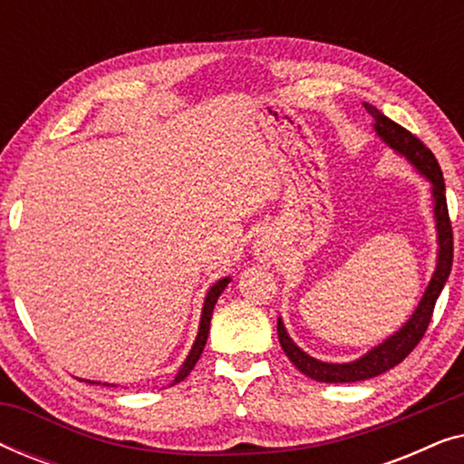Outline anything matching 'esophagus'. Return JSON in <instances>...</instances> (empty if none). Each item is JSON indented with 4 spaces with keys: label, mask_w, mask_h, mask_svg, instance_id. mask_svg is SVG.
Returning a JSON list of instances; mask_svg holds the SVG:
<instances>
[{
    "label": "esophagus",
    "mask_w": 464,
    "mask_h": 464,
    "mask_svg": "<svg viewBox=\"0 0 464 464\" xmlns=\"http://www.w3.org/2000/svg\"><path fill=\"white\" fill-rule=\"evenodd\" d=\"M257 256H259V259H268L270 257V245L268 243H259Z\"/></svg>",
    "instance_id": "1"
}]
</instances>
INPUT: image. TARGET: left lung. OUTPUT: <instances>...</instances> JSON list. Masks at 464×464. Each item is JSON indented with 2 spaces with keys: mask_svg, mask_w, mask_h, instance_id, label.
<instances>
[{
  "mask_svg": "<svg viewBox=\"0 0 464 464\" xmlns=\"http://www.w3.org/2000/svg\"><path fill=\"white\" fill-rule=\"evenodd\" d=\"M365 110L372 113L376 120L373 129L391 145L392 150L403 154L427 179L433 183V200H435V219H437V238H440V257H437V270L433 278H430L427 291H424L420 304H418L416 313L411 319L399 329L395 335L384 340L382 344L372 348L363 357L353 361V363H323V361L310 357L294 344L285 332L283 321L278 319V342H281L285 354H287L291 363H294L302 373L308 378L316 380V382H359V380H367L380 373L389 372L391 367L401 363L414 348L420 344V340L427 334L430 316H433L435 302L440 297L443 285H446L450 270H452V257H454V234H452V221L448 215V202H446V183H443V173L440 169V162L433 156L427 145H424L416 135H411L408 129L392 122L386 118L382 111L370 103H363Z\"/></svg>",
  "mask_w": 464,
  "mask_h": 464,
  "instance_id": "left-lung-1",
  "label": "left lung"
}]
</instances>
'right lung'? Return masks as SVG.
Masks as SVG:
<instances>
[{"label": "right lung", "mask_w": 464, "mask_h": 464, "mask_svg": "<svg viewBox=\"0 0 464 464\" xmlns=\"http://www.w3.org/2000/svg\"><path fill=\"white\" fill-rule=\"evenodd\" d=\"M227 283H230V276L221 278V281H218V283L213 285L211 289H208L207 300H205V306H202V319H200L198 335H196V342H194L192 351H189L188 359H186V363L181 365V370H179V373H177V378H175V382H173V384L181 382L183 378H188V373L194 370V365H196V363H198L200 354H202V351H205L207 338H208V327H211V316H213L215 302H218V297L221 295V291H224V289L227 287ZM92 384H94V382H92ZM103 384H105V386H113V384H107V382H103Z\"/></svg>", "instance_id": "right-lung-1"}]
</instances>
